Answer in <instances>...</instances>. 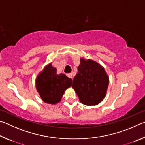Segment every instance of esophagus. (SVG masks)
Returning <instances> with one entry per match:
<instances>
[{
	"instance_id": "obj_1",
	"label": "esophagus",
	"mask_w": 145,
	"mask_h": 145,
	"mask_svg": "<svg viewBox=\"0 0 145 145\" xmlns=\"http://www.w3.org/2000/svg\"><path fill=\"white\" fill-rule=\"evenodd\" d=\"M67 76L69 78H72V79H73V75H72V73H68V74H67Z\"/></svg>"
}]
</instances>
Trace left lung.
Instances as JSON below:
<instances>
[{
  "mask_svg": "<svg viewBox=\"0 0 145 145\" xmlns=\"http://www.w3.org/2000/svg\"><path fill=\"white\" fill-rule=\"evenodd\" d=\"M77 70L72 88L80 102L89 106L99 104L106 95L109 82L105 68L95 61L81 57Z\"/></svg>",
  "mask_w": 145,
  "mask_h": 145,
  "instance_id": "left-lung-1",
  "label": "left lung"
}]
</instances>
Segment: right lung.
<instances>
[{"instance_id": "obj_1", "label": "right lung", "mask_w": 145, "mask_h": 145, "mask_svg": "<svg viewBox=\"0 0 145 145\" xmlns=\"http://www.w3.org/2000/svg\"><path fill=\"white\" fill-rule=\"evenodd\" d=\"M72 78L65 74H57V69L50 63L38 73L36 88L43 102L55 105L61 102L65 91L72 86Z\"/></svg>"}]
</instances>
